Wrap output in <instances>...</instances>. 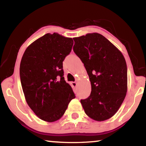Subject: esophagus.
<instances>
[{
  "mask_svg": "<svg viewBox=\"0 0 146 146\" xmlns=\"http://www.w3.org/2000/svg\"><path fill=\"white\" fill-rule=\"evenodd\" d=\"M71 84H72L73 87H76V85H77V83H76V82H73L72 83H71Z\"/></svg>",
  "mask_w": 146,
  "mask_h": 146,
  "instance_id": "34e87169",
  "label": "esophagus"
}]
</instances>
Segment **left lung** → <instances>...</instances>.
<instances>
[{
	"label": "left lung",
	"mask_w": 146,
	"mask_h": 146,
	"mask_svg": "<svg viewBox=\"0 0 146 146\" xmlns=\"http://www.w3.org/2000/svg\"><path fill=\"white\" fill-rule=\"evenodd\" d=\"M73 51L84 64L91 92L80 100L86 114L97 121L112 117L127 90V72L122 53L102 35L88 33L73 38Z\"/></svg>",
	"instance_id": "left-lung-1"
}]
</instances>
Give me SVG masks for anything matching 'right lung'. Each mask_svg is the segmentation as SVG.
Listing matches in <instances>:
<instances>
[{
	"instance_id": "1",
	"label": "right lung",
	"mask_w": 146,
	"mask_h": 146,
	"mask_svg": "<svg viewBox=\"0 0 146 146\" xmlns=\"http://www.w3.org/2000/svg\"><path fill=\"white\" fill-rule=\"evenodd\" d=\"M73 45L71 38L47 33L31 44L22 58L20 77L24 97L35 114L46 122L60 119L75 98L64 80L62 63Z\"/></svg>"
}]
</instances>
